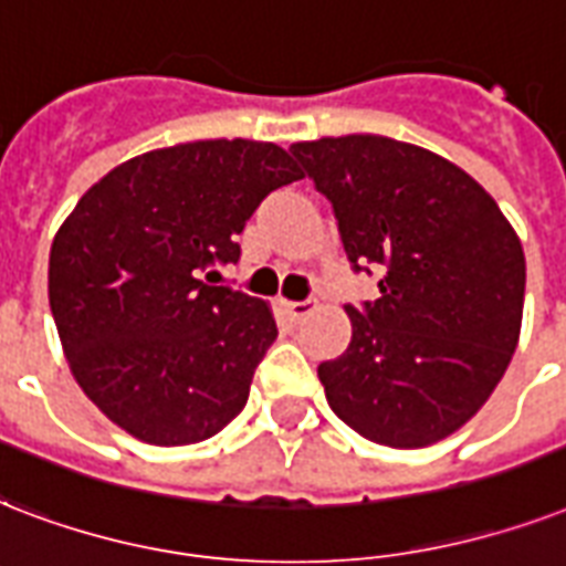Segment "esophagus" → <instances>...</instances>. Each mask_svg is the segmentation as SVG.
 <instances>
[{"instance_id": "obj_1", "label": "esophagus", "mask_w": 566, "mask_h": 566, "mask_svg": "<svg viewBox=\"0 0 566 566\" xmlns=\"http://www.w3.org/2000/svg\"><path fill=\"white\" fill-rule=\"evenodd\" d=\"M283 310L292 322H301L315 310V301H283Z\"/></svg>"}]
</instances>
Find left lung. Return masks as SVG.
Masks as SVG:
<instances>
[{
  "label": "left lung",
  "instance_id": "8db88e82",
  "mask_svg": "<svg viewBox=\"0 0 566 566\" xmlns=\"http://www.w3.org/2000/svg\"><path fill=\"white\" fill-rule=\"evenodd\" d=\"M289 153L333 203L354 271L384 265L375 304L345 306L352 343L318 366L327 405L380 446L446 440L514 357L525 256L475 179L384 135L297 142Z\"/></svg>",
  "mask_w": 566,
  "mask_h": 566
}]
</instances>
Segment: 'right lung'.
<instances>
[{"instance_id":"1","label":"right lung","mask_w":566,"mask_h":566,"mask_svg":"<svg viewBox=\"0 0 566 566\" xmlns=\"http://www.w3.org/2000/svg\"><path fill=\"white\" fill-rule=\"evenodd\" d=\"M301 177L271 142L177 144L108 170L59 227L61 348L82 392L135 440L188 446L242 413L277 324L265 301L202 271L239 262L256 206Z\"/></svg>"}]
</instances>
